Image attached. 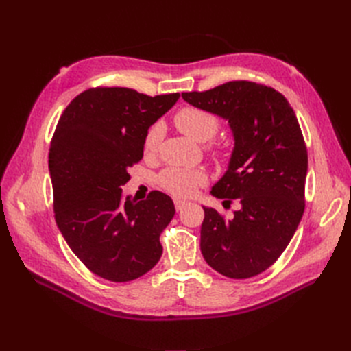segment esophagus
Wrapping results in <instances>:
<instances>
[{
  "label": "esophagus",
  "instance_id": "obj_1",
  "mask_svg": "<svg viewBox=\"0 0 351 351\" xmlns=\"http://www.w3.org/2000/svg\"><path fill=\"white\" fill-rule=\"evenodd\" d=\"M174 205H176V210H177V211H182L183 208H186V206H187V202H184V201H180V199H176V201H174Z\"/></svg>",
  "mask_w": 351,
  "mask_h": 351
}]
</instances>
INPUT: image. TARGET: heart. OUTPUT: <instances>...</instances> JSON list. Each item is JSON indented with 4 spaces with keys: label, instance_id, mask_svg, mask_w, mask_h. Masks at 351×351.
Instances as JSON below:
<instances>
[{
    "label": "heart",
    "instance_id": "heart-1",
    "mask_svg": "<svg viewBox=\"0 0 351 351\" xmlns=\"http://www.w3.org/2000/svg\"><path fill=\"white\" fill-rule=\"evenodd\" d=\"M174 122L177 128L184 132L186 136L196 141H206L213 138L220 128V121L213 113L195 106H186L180 109ZM164 138V125L160 122H155L145 136L143 149L146 155H154L158 152L160 141ZM214 154H220L219 149H211ZM206 174L201 169H189L169 167L159 174V184L162 186L168 193L177 197H191L196 193L197 187L206 184Z\"/></svg>",
    "mask_w": 351,
    "mask_h": 351
}]
</instances>
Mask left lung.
<instances>
[{
	"instance_id": "obj_1",
	"label": "left lung",
	"mask_w": 351,
	"mask_h": 351,
	"mask_svg": "<svg viewBox=\"0 0 351 351\" xmlns=\"http://www.w3.org/2000/svg\"><path fill=\"white\" fill-rule=\"evenodd\" d=\"M182 97L229 121L234 137L229 168L211 193L224 202L238 199L241 208L226 220L204 206V258L223 276H257L285 251L304 213L308 159L295 112L279 91L251 81Z\"/></svg>"
}]
</instances>
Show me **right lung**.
<instances>
[{"mask_svg": "<svg viewBox=\"0 0 351 351\" xmlns=\"http://www.w3.org/2000/svg\"><path fill=\"white\" fill-rule=\"evenodd\" d=\"M178 97L90 88L69 103L56 127L49 154L56 223L84 266L103 279L134 280L162 255L159 236L176 214L171 197L154 191L136 202L122 197L121 186L143 158L149 127Z\"/></svg>", "mask_w": 351, "mask_h": 351, "instance_id": "right-lung-1", "label": "right lung"}]
</instances>
